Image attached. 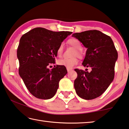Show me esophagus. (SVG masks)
Returning <instances> with one entry per match:
<instances>
[{"instance_id":"34e87169","label":"esophagus","mask_w":129,"mask_h":129,"mask_svg":"<svg viewBox=\"0 0 129 129\" xmlns=\"http://www.w3.org/2000/svg\"><path fill=\"white\" fill-rule=\"evenodd\" d=\"M67 71H68V72H71L72 70V69H69V68H67Z\"/></svg>"}]
</instances>
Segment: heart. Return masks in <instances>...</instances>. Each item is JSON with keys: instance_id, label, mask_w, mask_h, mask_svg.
Here are the masks:
<instances>
[{"instance_id": "obj_1", "label": "heart", "mask_w": 129, "mask_h": 129, "mask_svg": "<svg viewBox=\"0 0 129 129\" xmlns=\"http://www.w3.org/2000/svg\"><path fill=\"white\" fill-rule=\"evenodd\" d=\"M68 42L70 45L73 47L75 49H76V52H75V55H77L78 57H81L82 53L81 52V50L82 49V45L80 41L77 39L72 38L69 39L68 41ZM63 44H61L58 46L57 50V54L58 56H60L62 53L63 51ZM78 63V60L77 58L73 57L71 58H62V59H60L58 60L57 64L61 65V66H63L66 67L67 68L72 69V68L75 66L76 65H77Z\"/></svg>"}]
</instances>
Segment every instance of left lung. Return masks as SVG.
<instances>
[{
    "label": "left lung",
    "instance_id": "obj_1",
    "mask_svg": "<svg viewBox=\"0 0 129 129\" xmlns=\"http://www.w3.org/2000/svg\"><path fill=\"white\" fill-rule=\"evenodd\" d=\"M86 48L82 62L91 71L75 69L77 77L74 82L76 92L85 100H93L103 94L114 77L118 53L110 36L100 30H90L72 35Z\"/></svg>",
    "mask_w": 129,
    "mask_h": 129
}]
</instances>
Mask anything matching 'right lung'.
<instances>
[{
  "mask_svg": "<svg viewBox=\"0 0 129 129\" xmlns=\"http://www.w3.org/2000/svg\"><path fill=\"white\" fill-rule=\"evenodd\" d=\"M72 32H53L35 28L21 36L17 50L19 75L28 90L40 99H50L55 95L59 81L67 75L66 68L55 63L57 50Z\"/></svg>",
  "mask_w": 129,
  "mask_h": 129,
  "instance_id": "add662e5",
  "label": "right lung"
}]
</instances>
